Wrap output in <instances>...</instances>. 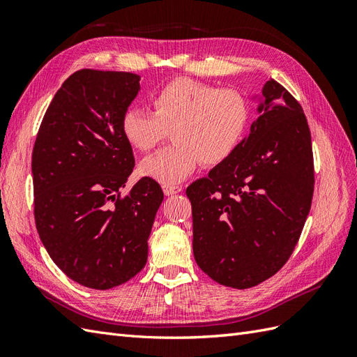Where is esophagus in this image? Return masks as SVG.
<instances>
[{"label": "esophagus", "mask_w": 357, "mask_h": 357, "mask_svg": "<svg viewBox=\"0 0 357 357\" xmlns=\"http://www.w3.org/2000/svg\"><path fill=\"white\" fill-rule=\"evenodd\" d=\"M162 189H164L165 195L169 197V195H176V193H178V192L181 190V186H178V185H171V183H168V185L162 186Z\"/></svg>", "instance_id": "1"}]
</instances>
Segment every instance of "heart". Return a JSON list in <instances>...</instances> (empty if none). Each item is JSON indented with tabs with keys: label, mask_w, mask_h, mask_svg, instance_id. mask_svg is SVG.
Segmentation results:
<instances>
[{
	"label": "heart",
	"mask_w": 357,
	"mask_h": 357,
	"mask_svg": "<svg viewBox=\"0 0 357 357\" xmlns=\"http://www.w3.org/2000/svg\"><path fill=\"white\" fill-rule=\"evenodd\" d=\"M153 113L132 107L122 117V132L139 152H152L168 135L174 144L146 159L142 172L176 183L195 169L219 165L240 147L250 122V102L235 88L192 79L172 80L150 100Z\"/></svg>",
	"instance_id": "b5f03b06"
}]
</instances>
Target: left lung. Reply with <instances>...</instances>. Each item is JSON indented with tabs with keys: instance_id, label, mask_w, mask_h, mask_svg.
I'll return each mask as SVG.
<instances>
[{
	"instance_id": "left-lung-1",
	"label": "left lung",
	"mask_w": 357,
	"mask_h": 357,
	"mask_svg": "<svg viewBox=\"0 0 357 357\" xmlns=\"http://www.w3.org/2000/svg\"><path fill=\"white\" fill-rule=\"evenodd\" d=\"M235 153L186 189L193 256L215 283L248 289L294 253L314 193L311 134L301 104L275 80Z\"/></svg>"
}]
</instances>
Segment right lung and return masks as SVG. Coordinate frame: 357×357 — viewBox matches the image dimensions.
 Masks as SVG:
<instances>
[{"label": "right lung", "mask_w": 357, "mask_h": 357, "mask_svg": "<svg viewBox=\"0 0 357 357\" xmlns=\"http://www.w3.org/2000/svg\"><path fill=\"white\" fill-rule=\"evenodd\" d=\"M138 82L126 71H75L53 96L32 149L40 240L63 274L96 290L121 286L144 268L164 201L150 177L121 192L135 165L122 117Z\"/></svg>", "instance_id": "1"}]
</instances>
